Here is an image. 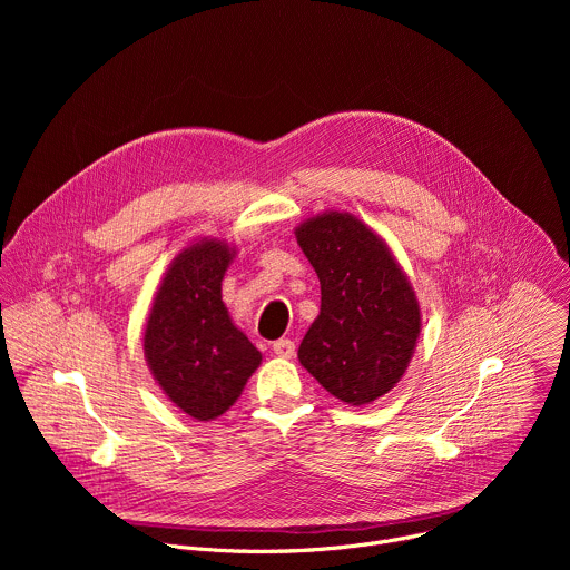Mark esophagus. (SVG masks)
<instances>
[{"label": "esophagus", "mask_w": 570, "mask_h": 570, "mask_svg": "<svg viewBox=\"0 0 570 570\" xmlns=\"http://www.w3.org/2000/svg\"><path fill=\"white\" fill-rule=\"evenodd\" d=\"M273 352H275L277 356H282V358H293V354H295V343L288 341V338H279V341L273 343Z\"/></svg>", "instance_id": "34e87169"}]
</instances>
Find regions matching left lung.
Wrapping results in <instances>:
<instances>
[{
  "instance_id": "obj_1",
  "label": "left lung",
  "mask_w": 570,
  "mask_h": 570,
  "mask_svg": "<svg viewBox=\"0 0 570 570\" xmlns=\"http://www.w3.org/2000/svg\"><path fill=\"white\" fill-rule=\"evenodd\" d=\"M295 238L320 279V313L297 358L343 403H372L401 381L415 354V288L387 243L350 212L315 214L295 227Z\"/></svg>"
}]
</instances>
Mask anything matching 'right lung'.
Listing matches in <instances>:
<instances>
[{"mask_svg": "<svg viewBox=\"0 0 570 570\" xmlns=\"http://www.w3.org/2000/svg\"><path fill=\"white\" fill-rule=\"evenodd\" d=\"M236 248L200 238L161 277L144 330V358L183 413L212 422L227 413L262 363V352L232 322L220 282Z\"/></svg>", "mask_w": 570, "mask_h": 570, "instance_id": "add662e5", "label": "right lung"}]
</instances>
